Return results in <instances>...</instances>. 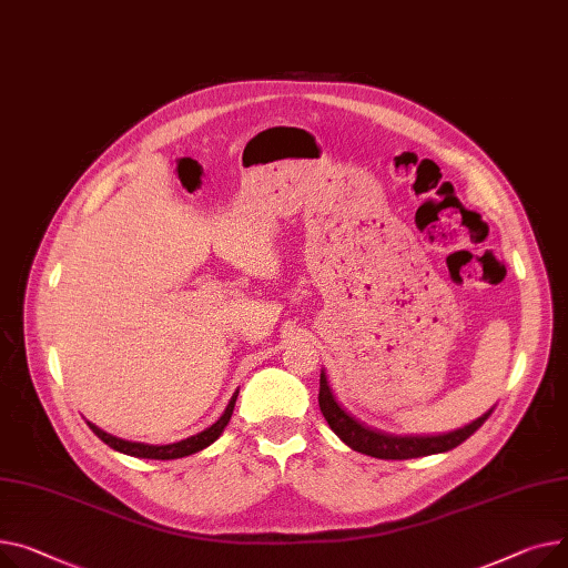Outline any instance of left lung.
I'll use <instances>...</instances> for the list:
<instances>
[{
  "mask_svg": "<svg viewBox=\"0 0 568 568\" xmlns=\"http://www.w3.org/2000/svg\"><path fill=\"white\" fill-rule=\"evenodd\" d=\"M318 406L329 424V428L355 452L374 456V458H419L430 454H443L454 447H458L463 440H468L473 433L488 419L490 410L475 419L473 424L443 433V436H392V433L374 430L369 426L359 424L355 417H351L342 404H337V396L332 394V387L327 383L325 369H321V389H318Z\"/></svg>",
  "mask_w": 568,
  "mask_h": 568,
  "instance_id": "8db88e82",
  "label": "left lung"
}]
</instances>
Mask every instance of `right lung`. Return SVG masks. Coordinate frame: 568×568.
<instances>
[{
  "mask_svg": "<svg viewBox=\"0 0 568 568\" xmlns=\"http://www.w3.org/2000/svg\"><path fill=\"white\" fill-rule=\"evenodd\" d=\"M236 398H239V389L233 392L229 406L224 408V413L220 415V419L215 424H211L209 428L199 430L196 436H190L185 440H179V443H172V445H146V443H132V440H123V438H116L112 436V433L98 428L95 424L87 422L91 426V430L95 433V436L103 440L105 445H110L112 449L121 452V454H128V456H135V458H153V460H172V458H183V456H190V454H196L206 449L209 445H213L220 436L222 430L226 428L231 415H233V406H236Z\"/></svg>",
  "mask_w": 568,
  "mask_h": 568,
  "instance_id": "right-lung-1",
  "label": "right lung"
}]
</instances>
